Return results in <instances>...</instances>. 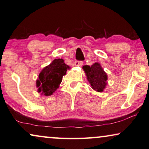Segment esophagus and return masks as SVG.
<instances>
[{
	"mask_svg": "<svg viewBox=\"0 0 149 149\" xmlns=\"http://www.w3.org/2000/svg\"><path fill=\"white\" fill-rule=\"evenodd\" d=\"M74 65L76 66H81L83 65V62L81 61H75Z\"/></svg>",
	"mask_w": 149,
	"mask_h": 149,
	"instance_id": "obj_1",
	"label": "esophagus"
}]
</instances>
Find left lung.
I'll return each instance as SVG.
<instances>
[{"label": "left lung", "instance_id": "1", "mask_svg": "<svg viewBox=\"0 0 149 149\" xmlns=\"http://www.w3.org/2000/svg\"><path fill=\"white\" fill-rule=\"evenodd\" d=\"M83 68L92 89L97 92H103L107 84V74L101 64L95 62L91 66H83Z\"/></svg>", "mask_w": 149, "mask_h": 149}]
</instances>
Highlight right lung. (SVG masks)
Wrapping results in <instances>:
<instances>
[{
  "label": "right lung",
  "mask_w": 149,
  "mask_h": 149,
  "mask_svg": "<svg viewBox=\"0 0 149 149\" xmlns=\"http://www.w3.org/2000/svg\"><path fill=\"white\" fill-rule=\"evenodd\" d=\"M70 68L69 66L64 63L63 59L54 60L40 72L36 81L38 92L45 96L52 95L59 87L62 77Z\"/></svg>",
  "instance_id": "1"
}]
</instances>
